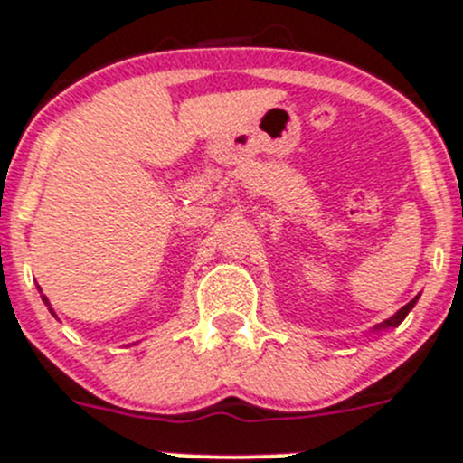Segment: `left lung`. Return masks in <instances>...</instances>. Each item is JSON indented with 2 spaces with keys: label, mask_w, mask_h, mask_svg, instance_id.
Here are the masks:
<instances>
[{
  "label": "left lung",
  "mask_w": 463,
  "mask_h": 463,
  "mask_svg": "<svg viewBox=\"0 0 463 463\" xmlns=\"http://www.w3.org/2000/svg\"><path fill=\"white\" fill-rule=\"evenodd\" d=\"M416 299H419V297H414V299H411L410 304H405V306H402V308L398 310L396 315H392V317L385 319V322H383V324H378V326H373V331H383V328H392V326H398V324H401L402 319L407 317V313H410V310L414 308Z\"/></svg>",
  "instance_id": "8db88e82"
}]
</instances>
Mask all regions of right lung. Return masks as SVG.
Returning a JSON list of instances; mask_svg holds the SVG:
<instances>
[{"mask_svg":"<svg viewBox=\"0 0 463 463\" xmlns=\"http://www.w3.org/2000/svg\"><path fill=\"white\" fill-rule=\"evenodd\" d=\"M43 299H44V304H47V306H49V301H47V297H43ZM49 310H52V308H49ZM52 313H53V310H52Z\"/></svg>","mask_w":463,"mask_h":463,"instance_id":"1","label":"right lung"}]
</instances>
